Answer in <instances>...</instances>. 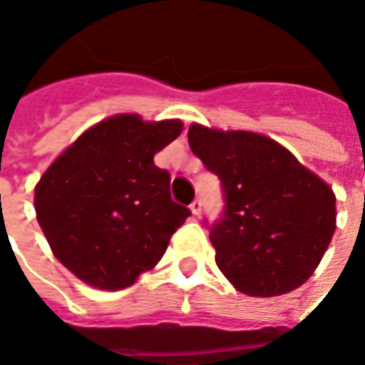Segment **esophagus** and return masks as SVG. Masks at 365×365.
I'll list each match as a JSON object with an SVG mask.
<instances>
[{
    "mask_svg": "<svg viewBox=\"0 0 365 365\" xmlns=\"http://www.w3.org/2000/svg\"><path fill=\"white\" fill-rule=\"evenodd\" d=\"M190 209L193 215H201V201H199V199H193V201H191Z\"/></svg>",
    "mask_w": 365,
    "mask_h": 365,
    "instance_id": "34e87169",
    "label": "esophagus"
}]
</instances>
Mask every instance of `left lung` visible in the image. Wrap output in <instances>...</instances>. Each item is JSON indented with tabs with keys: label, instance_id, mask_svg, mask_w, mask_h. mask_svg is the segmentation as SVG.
<instances>
[{
	"label": "left lung",
	"instance_id": "left-lung-1",
	"mask_svg": "<svg viewBox=\"0 0 365 365\" xmlns=\"http://www.w3.org/2000/svg\"><path fill=\"white\" fill-rule=\"evenodd\" d=\"M187 140L221 180L225 211L209 238L225 277L250 297H275L303 285L336 229L332 187L258 133L193 123Z\"/></svg>",
	"mask_w": 365,
	"mask_h": 365
}]
</instances>
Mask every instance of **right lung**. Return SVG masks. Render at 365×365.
<instances>
[{
	"label": "right lung",
	"mask_w": 365,
	"mask_h": 365,
	"mask_svg": "<svg viewBox=\"0 0 365 365\" xmlns=\"http://www.w3.org/2000/svg\"><path fill=\"white\" fill-rule=\"evenodd\" d=\"M182 120L113 115L76 138L35 187L36 221L52 254L91 287L125 289L166 252L191 215L170 195L154 154Z\"/></svg>",
	"instance_id": "add662e5"
}]
</instances>
